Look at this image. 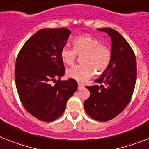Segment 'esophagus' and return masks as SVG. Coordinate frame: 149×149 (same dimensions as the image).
<instances>
[{"label":"esophagus","instance_id":"1","mask_svg":"<svg viewBox=\"0 0 149 149\" xmlns=\"http://www.w3.org/2000/svg\"><path fill=\"white\" fill-rule=\"evenodd\" d=\"M84 88V86H82V84H78V89L80 90V89H82V88Z\"/></svg>","mask_w":149,"mask_h":149}]
</instances>
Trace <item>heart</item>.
I'll use <instances>...</instances> for the list:
<instances>
[{
    "mask_svg": "<svg viewBox=\"0 0 149 149\" xmlns=\"http://www.w3.org/2000/svg\"><path fill=\"white\" fill-rule=\"evenodd\" d=\"M72 48L66 45L61 50V61L71 65L77 55H83L82 65H75L67 70V75L79 82L88 80L94 74L101 75L107 70L112 60V51L108 46L102 45L101 41L89 35H82L72 42Z\"/></svg>",
    "mask_w": 149,
    "mask_h": 149,
    "instance_id": "b5f03b06",
    "label": "heart"
}]
</instances>
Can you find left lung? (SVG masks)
I'll return each mask as SVG.
<instances>
[{
	"instance_id": "obj_1",
	"label": "left lung",
	"mask_w": 149,
	"mask_h": 149,
	"mask_svg": "<svg viewBox=\"0 0 149 149\" xmlns=\"http://www.w3.org/2000/svg\"><path fill=\"white\" fill-rule=\"evenodd\" d=\"M97 29L111 37L112 60L107 70L95 80L102 85L86 86L90 96L84 102V107L92 119L104 122L117 117L130 102L137 68L134 52L119 32L111 28Z\"/></svg>"
}]
</instances>
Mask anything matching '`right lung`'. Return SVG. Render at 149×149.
Wrapping results in <instances>:
<instances>
[{
  "instance_id": "right-lung-1",
  "label": "right lung",
  "mask_w": 149,
  "mask_h": 149,
  "mask_svg": "<svg viewBox=\"0 0 149 149\" xmlns=\"http://www.w3.org/2000/svg\"><path fill=\"white\" fill-rule=\"evenodd\" d=\"M70 33L66 28L38 30L17 56L15 82L19 97L25 109L39 120L51 122L61 117L78 87L72 79H60L65 72L60 52Z\"/></svg>"
}]
</instances>
